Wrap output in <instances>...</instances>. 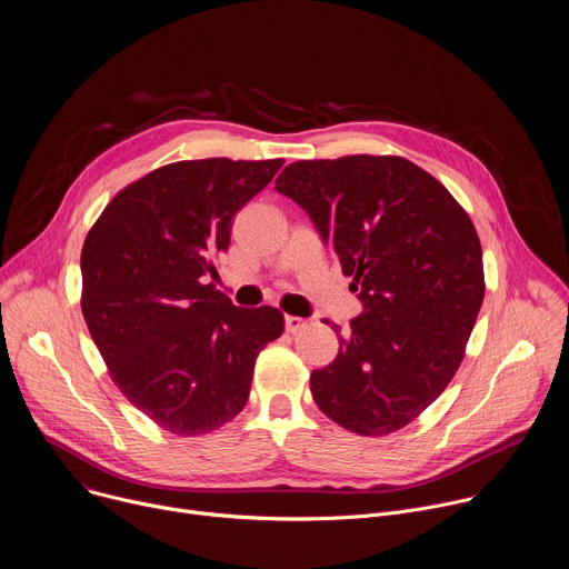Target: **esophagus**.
Returning <instances> with one entry per match:
<instances>
[{
    "instance_id": "esophagus-1",
    "label": "esophagus",
    "mask_w": 569,
    "mask_h": 569,
    "mask_svg": "<svg viewBox=\"0 0 569 569\" xmlns=\"http://www.w3.org/2000/svg\"><path fill=\"white\" fill-rule=\"evenodd\" d=\"M306 327V321L301 317H295V315H286V331L288 333H297Z\"/></svg>"
}]
</instances>
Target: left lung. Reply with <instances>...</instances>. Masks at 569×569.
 Instances as JSON below:
<instances>
[{"instance_id":"left-lung-1","label":"left lung","mask_w":569,"mask_h":569,"mask_svg":"<svg viewBox=\"0 0 569 569\" xmlns=\"http://www.w3.org/2000/svg\"><path fill=\"white\" fill-rule=\"evenodd\" d=\"M274 189L331 242L362 301L338 358L310 373L317 408L362 437L405 428L457 373L483 301L472 220L396 154L295 161Z\"/></svg>"}]
</instances>
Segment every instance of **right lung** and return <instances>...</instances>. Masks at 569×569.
I'll return each instance as SVG.
<instances>
[{"mask_svg": "<svg viewBox=\"0 0 569 569\" xmlns=\"http://www.w3.org/2000/svg\"><path fill=\"white\" fill-rule=\"evenodd\" d=\"M283 159L176 161L121 189L80 252V308L121 393L180 437L246 408L254 362L283 333L272 306L236 308L207 283L231 218Z\"/></svg>", "mask_w": 569, "mask_h": 569, "instance_id": "obj_1", "label": "right lung"}]
</instances>
